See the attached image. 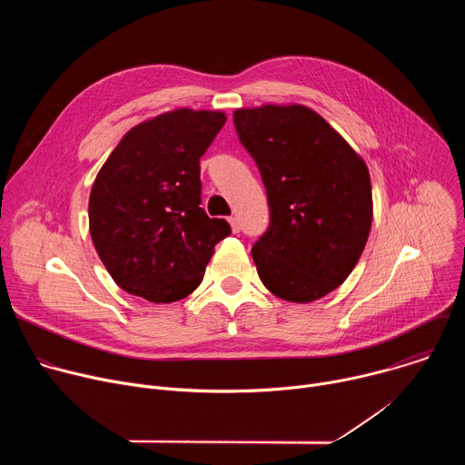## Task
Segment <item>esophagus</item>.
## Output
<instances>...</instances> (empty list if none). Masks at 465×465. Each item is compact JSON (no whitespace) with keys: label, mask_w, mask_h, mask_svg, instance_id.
Wrapping results in <instances>:
<instances>
[{"label":"esophagus","mask_w":465,"mask_h":465,"mask_svg":"<svg viewBox=\"0 0 465 465\" xmlns=\"http://www.w3.org/2000/svg\"><path fill=\"white\" fill-rule=\"evenodd\" d=\"M230 224H232V232L233 233L241 232V221L237 217H230Z\"/></svg>","instance_id":"esophagus-1"}]
</instances>
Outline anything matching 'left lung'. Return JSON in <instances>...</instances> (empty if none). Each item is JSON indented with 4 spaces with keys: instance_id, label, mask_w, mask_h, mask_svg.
I'll list each match as a JSON object with an SVG mask.
<instances>
[{
    "instance_id": "left-lung-1",
    "label": "left lung",
    "mask_w": 465,
    "mask_h": 465,
    "mask_svg": "<svg viewBox=\"0 0 465 465\" xmlns=\"http://www.w3.org/2000/svg\"><path fill=\"white\" fill-rule=\"evenodd\" d=\"M233 124L269 198L271 224L252 246L262 285L296 303L335 291L355 269L371 228L366 163L302 104L241 108Z\"/></svg>"
}]
</instances>
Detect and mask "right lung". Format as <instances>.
<instances>
[{"label":"right lung","mask_w":465,"mask_h":465,"mask_svg":"<svg viewBox=\"0 0 465 465\" xmlns=\"http://www.w3.org/2000/svg\"><path fill=\"white\" fill-rule=\"evenodd\" d=\"M223 112L180 108L128 130L90 193L95 250L126 291L171 303L201 285L213 248L232 233L201 208V156L224 126Z\"/></svg>","instance_id":"obj_1"}]
</instances>
